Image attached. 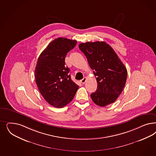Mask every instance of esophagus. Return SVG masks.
Returning <instances> with one entry per match:
<instances>
[{
    "label": "esophagus",
    "instance_id": "1",
    "mask_svg": "<svg viewBox=\"0 0 156 156\" xmlns=\"http://www.w3.org/2000/svg\"><path fill=\"white\" fill-rule=\"evenodd\" d=\"M87 81V78L86 77H84L82 80H81L80 82L82 84H84Z\"/></svg>",
    "mask_w": 156,
    "mask_h": 156
}]
</instances>
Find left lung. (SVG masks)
Here are the masks:
<instances>
[{
  "label": "left lung",
  "instance_id": "left-lung-1",
  "mask_svg": "<svg viewBox=\"0 0 156 156\" xmlns=\"http://www.w3.org/2000/svg\"><path fill=\"white\" fill-rule=\"evenodd\" d=\"M86 55L97 81V90L90 94L96 105L114 103L126 84L127 71L115 51L105 42H87L79 45Z\"/></svg>",
  "mask_w": 156,
  "mask_h": 156
}]
</instances>
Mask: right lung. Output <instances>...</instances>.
<instances>
[{
    "mask_svg": "<svg viewBox=\"0 0 156 156\" xmlns=\"http://www.w3.org/2000/svg\"><path fill=\"white\" fill-rule=\"evenodd\" d=\"M77 44L76 40L60 37L51 41L41 53L35 69L36 84L49 104L62 108L73 100L79 86L70 79L66 66L67 53Z\"/></svg>",
    "mask_w": 156,
    "mask_h": 156,
    "instance_id": "right-lung-1",
    "label": "right lung"
}]
</instances>
